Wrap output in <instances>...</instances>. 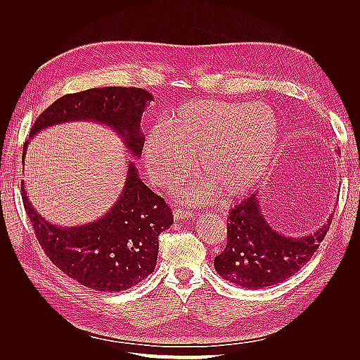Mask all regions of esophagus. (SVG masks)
<instances>
[{
	"instance_id": "1",
	"label": "esophagus",
	"mask_w": 360,
	"mask_h": 360,
	"mask_svg": "<svg viewBox=\"0 0 360 360\" xmlns=\"http://www.w3.org/2000/svg\"><path fill=\"white\" fill-rule=\"evenodd\" d=\"M174 217H176L177 221L191 219V217H193V212H188V210H183V209H177V210H174Z\"/></svg>"
}]
</instances>
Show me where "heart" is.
<instances>
[{"instance_id": "1", "label": "heart", "mask_w": 360, "mask_h": 360, "mask_svg": "<svg viewBox=\"0 0 360 360\" xmlns=\"http://www.w3.org/2000/svg\"><path fill=\"white\" fill-rule=\"evenodd\" d=\"M278 143V120L266 103L195 101L181 105L151 130L144 155L156 181L174 186L189 171L192 156L202 179L183 191L193 204L221 192L234 198L252 191L266 174Z\"/></svg>"}]
</instances>
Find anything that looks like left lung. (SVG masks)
I'll return each mask as SVG.
<instances>
[{"label":"left lung","mask_w":360,"mask_h":360,"mask_svg":"<svg viewBox=\"0 0 360 360\" xmlns=\"http://www.w3.org/2000/svg\"><path fill=\"white\" fill-rule=\"evenodd\" d=\"M332 217L308 236H284L266 221L258 195H250L228 216L226 246L214 258V269L222 279L250 290L281 284L312 258Z\"/></svg>","instance_id":"left-lung-1"}]
</instances>
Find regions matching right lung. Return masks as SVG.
<instances>
[{"mask_svg":"<svg viewBox=\"0 0 360 360\" xmlns=\"http://www.w3.org/2000/svg\"><path fill=\"white\" fill-rule=\"evenodd\" d=\"M150 101L153 96L135 86L66 94L39 115L30 138L56 124L94 122L111 127L138 159L144 147L141 117ZM20 189L37 240L49 259L69 278L96 291H122L146 279L156 267L159 234L174 224L168 204L139 179L134 162L127 163L124 188L115 204L101 219L79 226L51 224L30 202L24 180Z\"/></svg>","mask_w":360,"mask_h":360,"instance_id":"1","label":"right lung"}]
</instances>
